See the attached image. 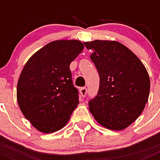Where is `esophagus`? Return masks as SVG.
<instances>
[{"label":"esophagus","mask_w":160,"mask_h":160,"mask_svg":"<svg viewBox=\"0 0 160 160\" xmlns=\"http://www.w3.org/2000/svg\"><path fill=\"white\" fill-rule=\"evenodd\" d=\"M80 93L82 97H85L86 94H87V89L85 87H82L80 89Z\"/></svg>","instance_id":"34e87169"}]
</instances>
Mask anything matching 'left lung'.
Wrapping results in <instances>:
<instances>
[{
  "label": "left lung",
  "mask_w": 160,
  "mask_h": 160,
  "mask_svg": "<svg viewBox=\"0 0 160 160\" xmlns=\"http://www.w3.org/2000/svg\"><path fill=\"white\" fill-rule=\"evenodd\" d=\"M100 75L90 113L106 129L122 130L140 115L148 102L150 80L143 63L129 48L114 41L84 42Z\"/></svg>",
  "instance_id": "8db88e82"
}]
</instances>
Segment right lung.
<instances>
[{
  "label": "right lung",
  "instance_id": "right-lung-1",
  "mask_svg": "<svg viewBox=\"0 0 160 160\" xmlns=\"http://www.w3.org/2000/svg\"><path fill=\"white\" fill-rule=\"evenodd\" d=\"M84 49L77 40L50 42L24 66L17 83V102L22 114L39 131L50 134L67 124L79 104L70 64Z\"/></svg>",
  "mask_w": 160,
  "mask_h": 160
}]
</instances>
